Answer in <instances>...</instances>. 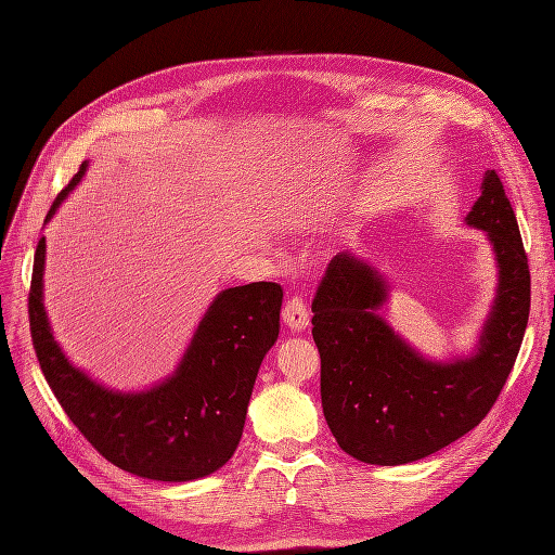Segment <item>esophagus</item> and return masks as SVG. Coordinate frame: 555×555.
<instances>
[{
    "label": "esophagus",
    "mask_w": 555,
    "mask_h": 555,
    "mask_svg": "<svg viewBox=\"0 0 555 555\" xmlns=\"http://www.w3.org/2000/svg\"><path fill=\"white\" fill-rule=\"evenodd\" d=\"M281 317H283V322H285V326L287 328H293V331H304V328H308V324H310V312H308V306H306V301L301 299V297H289L287 301H285V306H283V312H281Z\"/></svg>",
    "instance_id": "1"
}]
</instances>
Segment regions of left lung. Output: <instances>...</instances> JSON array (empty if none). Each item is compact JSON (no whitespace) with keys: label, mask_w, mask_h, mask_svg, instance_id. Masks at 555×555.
<instances>
[{"label":"left lung","mask_w":555,"mask_h":555,"mask_svg":"<svg viewBox=\"0 0 555 555\" xmlns=\"http://www.w3.org/2000/svg\"><path fill=\"white\" fill-rule=\"evenodd\" d=\"M465 222L483 229L500 287L477 353L450 364L423 360L377 314L385 281L339 251L312 299V337L322 358V406L339 448L373 465L439 452L477 427L500 398L531 310V272L500 175L488 170Z\"/></svg>","instance_id":"8db88e82"}]
</instances>
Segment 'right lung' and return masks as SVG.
<instances>
[{
	"mask_svg": "<svg viewBox=\"0 0 555 555\" xmlns=\"http://www.w3.org/2000/svg\"><path fill=\"white\" fill-rule=\"evenodd\" d=\"M82 172L85 164L57 193L47 220ZM44 249L40 238L28 324L47 383L78 431L116 468L137 477L178 483L222 468L241 443L258 366L279 337L281 285L258 281L224 289L172 377L151 391L114 393L74 369L53 341L42 306Z\"/></svg>",
	"mask_w": 555,
	"mask_h": 555,
	"instance_id": "obj_1",
	"label": "right lung"
}]
</instances>
